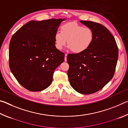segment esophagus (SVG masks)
Instances as JSON below:
<instances>
[{
	"mask_svg": "<svg viewBox=\"0 0 128 128\" xmlns=\"http://www.w3.org/2000/svg\"><path fill=\"white\" fill-rule=\"evenodd\" d=\"M67 55H68V54H65V58H64V61L65 62H66V58H67Z\"/></svg>",
	"mask_w": 128,
	"mask_h": 128,
	"instance_id": "1",
	"label": "esophagus"
}]
</instances>
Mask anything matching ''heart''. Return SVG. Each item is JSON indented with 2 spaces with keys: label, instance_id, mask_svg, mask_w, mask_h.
Segmentation results:
<instances>
[{
  "label": "heart",
  "instance_id": "b5f03b06",
  "mask_svg": "<svg viewBox=\"0 0 128 128\" xmlns=\"http://www.w3.org/2000/svg\"><path fill=\"white\" fill-rule=\"evenodd\" d=\"M94 33L88 28L69 22L61 27V32H57L54 36L55 45L58 50H62L68 42V48L75 54L86 51L92 44Z\"/></svg>",
  "mask_w": 128,
  "mask_h": 128
}]
</instances>
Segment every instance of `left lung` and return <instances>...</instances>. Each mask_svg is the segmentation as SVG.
Segmentation results:
<instances>
[{"instance_id":"obj_1","label":"left lung","mask_w":128,"mask_h":128,"mask_svg":"<svg viewBox=\"0 0 128 128\" xmlns=\"http://www.w3.org/2000/svg\"><path fill=\"white\" fill-rule=\"evenodd\" d=\"M80 22L92 30L94 40L84 52L68 54V76L76 92L90 94L102 89L113 78L118 51L114 36L106 27L90 21Z\"/></svg>"}]
</instances>
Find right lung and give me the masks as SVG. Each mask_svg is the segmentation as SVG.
I'll return each mask as SVG.
<instances>
[{
  "label": "right lung",
  "instance_id": "1",
  "mask_svg": "<svg viewBox=\"0 0 128 128\" xmlns=\"http://www.w3.org/2000/svg\"><path fill=\"white\" fill-rule=\"evenodd\" d=\"M65 18L30 21L10 39V68L17 81L31 92L46 89L65 55L56 48L54 36Z\"/></svg>",
  "mask_w": 128,
  "mask_h": 128
}]
</instances>
